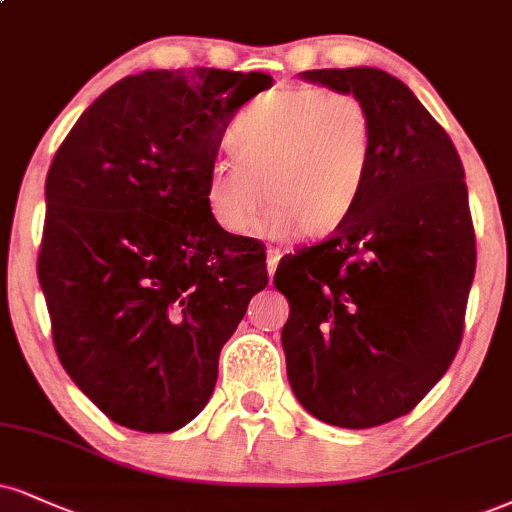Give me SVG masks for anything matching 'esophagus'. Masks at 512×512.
Listing matches in <instances>:
<instances>
[{
	"mask_svg": "<svg viewBox=\"0 0 512 512\" xmlns=\"http://www.w3.org/2000/svg\"><path fill=\"white\" fill-rule=\"evenodd\" d=\"M281 257H283V252L279 248H267V272H269V276H274Z\"/></svg>",
	"mask_w": 512,
	"mask_h": 512,
	"instance_id": "34e87169",
	"label": "esophagus"
}]
</instances>
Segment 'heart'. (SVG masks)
<instances>
[{
	"instance_id": "heart-1",
	"label": "heart",
	"mask_w": 512,
	"mask_h": 512,
	"mask_svg": "<svg viewBox=\"0 0 512 512\" xmlns=\"http://www.w3.org/2000/svg\"><path fill=\"white\" fill-rule=\"evenodd\" d=\"M233 155L207 171L205 197L224 231L243 236L264 195L274 236L331 233L353 212L372 164V119L348 92L295 85L269 92L229 131Z\"/></svg>"
}]
</instances>
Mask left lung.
<instances>
[{"mask_svg":"<svg viewBox=\"0 0 512 512\" xmlns=\"http://www.w3.org/2000/svg\"><path fill=\"white\" fill-rule=\"evenodd\" d=\"M300 78L365 104L372 164L348 219L276 269L291 303L288 381L317 420L379 427L408 415L458 353L477 262L465 169L448 133L386 71Z\"/></svg>","mask_w":512,"mask_h":512,"instance_id":"left-lung-1","label":"left lung"}]
</instances>
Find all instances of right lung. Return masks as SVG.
Here are the masks:
<instances>
[{
    "mask_svg": "<svg viewBox=\"0 0 512 512\" xmlns=\"http://www.w3.org/2000/svg\"><path fill=\"white\" fill-rule=\"evenodd\" d=\"M272 83L221 69L126 76L52 159L38 279L54 348L121 427L162 434L193 420L267 286L262 245L221 229L205 186L226 126Z\"/></svg>",
    "mask_w": 512,
    "mask_h": 512,
    "instance_id": "right-lung-1",
    "label": "right lung"
}]
</instances>
